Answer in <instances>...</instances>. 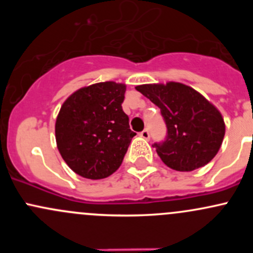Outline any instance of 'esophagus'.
Listing matches in <instances>:
<instances>
[{"label": "esophagus", "instance_id": "34e87169", "mask_svg": "<svg viewBox=\"0 0 253 253\" xmlns=\"http://www.w3.org/2000/svg\"><path fill=\"white\" fill-rule=\"evenodd\" d=\"M139 136H141L142 138L148 139V138H149V131H148V129H143L141 133H139Z\"/></svg>", "mask_w": 253, "mask_h": 253}]
</instances>
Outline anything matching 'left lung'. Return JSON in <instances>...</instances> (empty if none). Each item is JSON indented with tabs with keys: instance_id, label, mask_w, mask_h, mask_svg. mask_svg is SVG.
Instances as JSON below:
<instances>
[{
	"instance_id": "obj_1",
	"label": "left lung",
	"mask_w": 253,
	"mask_h": 253,
	"mask_svg": "<svg viewBox=\"0 0 253 253\" xmlns=\"http://www.w3.org/2000/svg\"><path fill=\"white\" fill-rule=\"evenodd\" d=\"M136 89L160 109L165 120L167 141L154 147L167 167L192 171L215 157L225 134V122L202 94L178 82L142 84Z\"/></svg>"
}]
</instances>
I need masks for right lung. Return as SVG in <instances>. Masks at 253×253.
I'll return each instance as SVG.
<instances>
[{"label":"right lung","mask_w":253,"mask_h":253,"mask_svg":"<svg viewBox=\"0 0 253 253\" xmlns=\"http://www.w3.org/2000/svg\"><path fill=\"white\" fill-rule=\"evenodd\" d=\"M125 91L126 84L100 82L76 90L61 106L56 144L66 164L82 177L100 180L114 174L136 136L122 110Z\"/></svg>","instance_id":"1"}]
</instances>
